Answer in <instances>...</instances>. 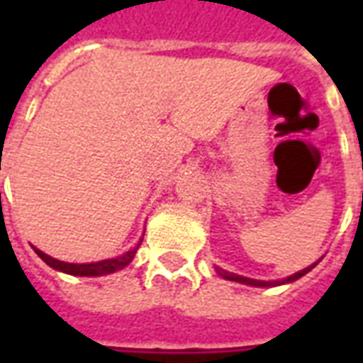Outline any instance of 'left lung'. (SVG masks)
Masks as SVG:
<instances>
[{"label": "left lung", "instance_id": "obj_1", "mask_svg": "<svg viewBox=\"0 0 363 363\" xmlns=\"http://www.w3.org/2000/svg\"><path fill=\"white\" fill-rule=\"evenodd\" d=\"M320 262V259L317 262H313L311 267L303 268V270H299V272L291 274L288 278H284V280H272V281H267V280H255V278H247V276H239V274H233V272H228V270H223V268L216 267V272L220 274L221 278H225V280H231V281H239V284H245V286H255V288H272V286H281V284H289V281H296L299 280L301 276L313 270V268L317 267Z\"/></svg>", "mask_w": 363, "mask_h": 363}]
</instances>
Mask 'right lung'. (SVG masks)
<instances>
[{
  "label": "right lung",
  "mask_w": 363,
  "mask_h": 363,
  "mask_svg": "<svg viewBox=\"0 0 363 363\" xmlns=\"http://www.w3.org/2000/svg\"><path fill=\"white\" fill-rule=\"evenodd\" d=\"M140 245H142V239L135 243V247H132L130 251H126L124 255H120V257H114V259H104L99 260V262H83V264H77V262H64V260H58L50 257V255H46L40 249H35V252L40 257V259L48 264L54 270H58V272L64 274H72V276H106V274L116 272V270H122L124 267H128L132 260H134L135 252L140 249Z\"/></svg>",
  "instance_id": "right-lung-1"
}]
</instances>
